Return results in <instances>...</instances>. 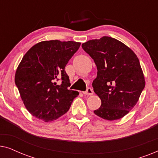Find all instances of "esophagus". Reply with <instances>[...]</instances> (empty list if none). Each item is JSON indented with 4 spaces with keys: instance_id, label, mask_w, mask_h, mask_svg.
I'll return each mask as SVG.
<instances>
[{
    "instance_id": "esophagus-1",
    "label": "esophagus",
    "mask_w": 158,
    "mask_h": 158,
    "mask_svg": "<svg viewBox=\"0 0 158 158\" xmlns=\"http://www.w3.org/2000/svg\"><path fill=\"white\" fill-rule=\"evenodd\" d=\"M83 94L87 95V96H92V95L94 94V91H93V90L90 88H88L86 91L83 92Z\"/></svg>"
}]
</instances>
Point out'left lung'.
I'll return each mask as SVG.
<instances>
[{
	"mask_svg": "<svg viewBox=\"0 0 158 158\" xmlns=\"http://www.w3.org/2000/svg\"><path fill=\"white\" fill-rule=\"evenodd\" d=\"M97 67L94 90L101 101L94 113L114 121L127 115L139 100L145 80L136 54L116 39L103 36L82 44Z\"/></svg>",
	"mask_w": 158,
	"mask_h": 158,
	"instance_id": "left-lung-1",
	"label": "left lung"
}]
</instances>
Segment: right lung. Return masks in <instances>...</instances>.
Returning <instances> with one entry per match:
<instances>
[{"instance_id": "add662e5", "label": "right lung", "mask_w": 158, "mask_h": 158, "mask_svg": "<svg viewBox=\"0 0 158 158\" xmlns=\"http://www.w3.org/2000/svg\"><path fill=\"white\" fill-rule=\"evenodd\" d=\"M80 46L81 43L73 41H43L23 56L16 71L15 83L32 116L52 122L70 109L79 93L68 90L70 79L64 68Z\"/></svg>"}]
</instances>
